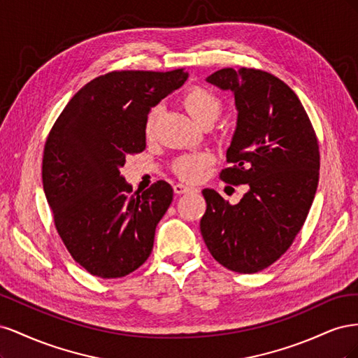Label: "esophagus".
I'll list each match as a JSON object with an SVG mask.
<instances>
[{"label": "esophagus", "mask_w": 358, "mask_h": 358, "mask_svg": "<svg viewBox=\"0 0 358 358\" xmlns=\"http://www.w3.org/2000/svg\"><path fill=\"white\" fill-rule=\"evenodd\" d=\"M173 189H175L176 194H185V192L194 191L192 187H188V185H185V183H176V185L173 187Z\"/></svg>", "instance_id": "esophagus-1"}]
</instances>
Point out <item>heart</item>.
<instances>
[{"mask_svg": "<svg viewBox=\"0 0 358 358\" xmlns=\"http://www.w3.org/2000/svg\"><path fill=\"white\" fill-rule=\"evenodd\" d=\"M182 106L185 107L188 115L192 117V121L197 125H213L216 119L220 117L222 112V103L221 100L212 94L210 91L204 88H191L182 96ZM162 109L159 106L154 107L150 110L148 121H146V133L150 136L154 133V128L157 125L158 117L161 116ZM213 161V155L210 152H199L191 155L180 157L173 170L176 171V175L188 182H196L200 179L203 170L208 167Z\"/></svg>", "mask_w": 358, "mask_h": 358, "instance_id": "1", "label": "heart"}]
</instances>
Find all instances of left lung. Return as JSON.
Instances as JSON below:
<instances>
[{"mask_svg":"<svg viewBox=\"0 0 358 358\" xmlns=\"http://www.w3.org/2000/svg\"><path fill=\"white\" fill-rule=\"evenodd\" d=\"M206 82L234 96L231 166L221 178L248 191L230 204L215 189H203L201 236L220 264L255 273L287 251L306 221L320 178L317 136L294 91L272 74L222 69Z\"/></svg>","mask_w":358,"mask_h":358,"instance_id":"left-lung-1","label":"left lung"}]
</instances>
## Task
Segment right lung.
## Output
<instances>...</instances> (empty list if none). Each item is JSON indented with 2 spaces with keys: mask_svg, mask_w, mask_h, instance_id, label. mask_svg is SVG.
<instances>
[{
  "mask_svg": "<svg viewBox=\"0 0 358 358\" xmlns=\"http://www.w3.org/2000/svg\"><path fill=\"white\" fill-rule=\"evenodd\" d=\"M187 79L183 69L107 73L76 92L50 129L43 189L64 245L94 276L122 278L152 252L173 188L158 180L131 194L121 169L146 148L150 109Z\"/></svg>",
  "mask_w": 358,
  "mask_h": 358,
  "instance_id": "1",
  "label": "right lung"
}]
</instances>
